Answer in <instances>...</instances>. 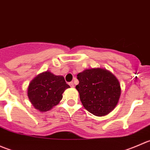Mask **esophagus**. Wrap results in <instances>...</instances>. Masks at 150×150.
<instances>
[{
    "label": "esophagus",
    "instance_id": "1",
    "mask_svg": "<svg viewBox=\"0 0 150 150\" xmlns=\"http://www.w3.org/2000/svg\"><path fill=\"white\" fill-rule=\"evenodd\" d=\"M69 86H70L71 87H72V88H73V87H74V83L72 82H72L69 83Z\"/></svg>",
    "mask_w": 150,
    "mask_h": 150
}]
</instances>
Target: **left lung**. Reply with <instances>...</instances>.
<instances>
[{
    "label": "left lung",
    "instance_id": "1",
    "mask_svg": "<svg viewBox=\"0 0 150 150\" xmlns=\"http://www.w3.org/2000/svg\"><path fill=\"white\" fill-rule=\"evenodd\" d=\"M78 90L81 102L89 112L104 116L114 110L119 101L121 88L118 80L110 71L102 68L86 69L77 75Z\"/></svg>",
    "mask_w": 150,
    "mask_h": 150
}]
</instances>
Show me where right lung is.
<instances>
[{
  "label": "right lung",
  "instance_id": "obj_1",
  "mask_svg": "<svg viewBox=\"0 0 150 150\" xmlns=\"http://www.w3.org/2000/svg\"><path fill=\"white\" fill-rule=\"evenodd\" d=\"M69 88L63 76L51 72H42L30 83L28 89L29 99L40 112H46L59 104L62 93Z\"/></svg>",
  "mask_w": 150,
  "mask_h": 150
}]
</instances>
